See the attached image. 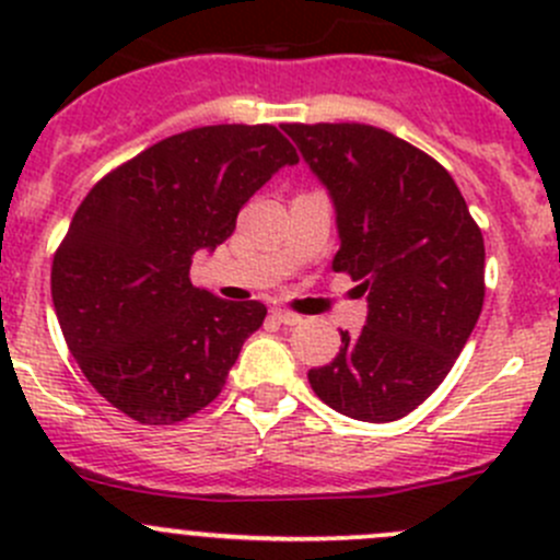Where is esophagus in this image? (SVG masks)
<instances>
[{
  "label": "esophagus",
  "mask_w": 560,
  "mask_h": 560,
  "mask_svg": "<svg viewBox=\"0 0 560 560\" xmlns=\"http://www.w3.org/2000/svg\"><path fill=\"white\" fill-rule=\"evenodd\" d=\"M270 314H273V319H279L281 325H301V322H303V316L287 312V308H273Z\"/></svg>",
  "instance_id": "esophagus-1"
}]
</instances>
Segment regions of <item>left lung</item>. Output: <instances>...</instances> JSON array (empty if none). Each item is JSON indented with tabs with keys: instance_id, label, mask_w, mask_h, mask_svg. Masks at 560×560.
I'll return each instance as SVG.
<instances>
[{
	"instance_id": "obj_1",
	"label": "left lung",
	"mask_w": 560,
	"mask_h": 560,
	"mask_svg": "<svg viewBox=\"0 0 560 560\" xmlns=\"http://www.w3.org/2000/svg\"><path fill=\"white\" fill-rule=\"evenodd\" d=\"M330 189L336 273L363 281L369 319L308 371L330 409L363 422L415 411L450 374L485 303V241L433 156L371 124H284Z\"/></svg>"
}]
</instances>
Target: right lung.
<instances>
[{
  "instance_id": "add662e5",
  "label": "right lung",
  "mask_w": 560,
  "mask_h": 560,
  "mask_svg": "<svg viewBox=\"0 0 560 560\" xmlns=\"http://www.w3.org/2000/svg\"><path fill=\"white\" fill-rule=\"evenodd\" d=\"M298 151L273 124L186 129L113 167L50 265L67 349L89 385L140 425L206 409L268 308L191 287V257L233 235L238 211Z\"/></svg>"
}]
</instances>
